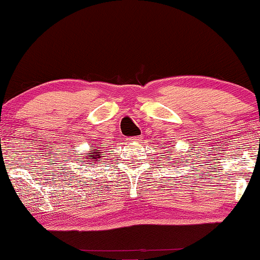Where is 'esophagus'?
<instances>
[{"instance_id":"1","label":"esophagus","mask_w":260,"mask_h":260,"mask_svg":"<svg viewBox=\"0 0 260 260\" xmlns=\"http://www.w3.org/2000/svg\"><path fill=\"white\" fill-rule=\"evenodd\" d=\"M128 140H129V143H137L142 140V137H132V138H128Z\"/></svg>"}]
</instances>
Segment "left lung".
I'll return each instance as SVG.
<instances>
[{"label":"left lung","mask_w":260,"mask_h":260,"mask_svg":"<svg viewBox=\"0 0 260 260\" xmlns=\"http://www.w3.org/2000/svg\"><path fill=\"white\" fill-rule=\"evenodd\" d=\"M168 153H170V151H168ZM176 161H183L182 159H178V160H176Z\"/></svg>","instance_id":"obj_1"}]
</instances>
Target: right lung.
Wrapping results in <instances>:
<instances>
[{
  "mask_svg": "<svg viewBox=\"0 0 260 260\" xmlns=\"http://www.w3.org/2000/svg\"><path fill=\"white\" fill-rule=\"evenodd\" d=\"M104 155H105V153L101 150V148H95V149H92L91 151H89V154L86 155L85 159L84 157H82L80 162H90L89 165H95V164L103 162L101 160H103Z\"/></svg>",
  "mask_w": 260,
  "mask_h": 260,
  "instance_id": "right-lung-1",
  "label": "right lung"
}]
</instances>
